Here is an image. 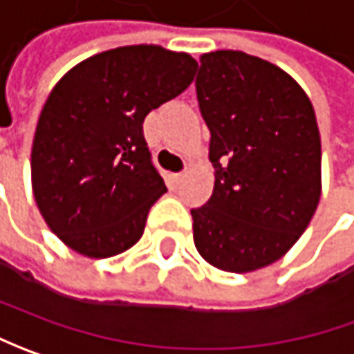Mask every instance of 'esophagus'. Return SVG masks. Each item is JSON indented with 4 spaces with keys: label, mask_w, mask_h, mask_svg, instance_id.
<instances>
[{
    "label": "esophagus",
    "mask_w": 354,
    "mask_h": 354,
    "mask_svg": "<svg viewBox=\"0 0 354 354\" xmlns=\"http://www.w3.org/2000/svg\"><path fill=\"white\" fill-rule=\"evenodd\" d=\"M184 176H186V170H184V172H176V174H174V180H176V182H180V180H182Z\"/></svg>",
    "instance_id": "obj_1"
}]
</instances>
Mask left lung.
I'll return each instance as SVG.
<instances>
[{"label": "left lung", "mask_w": 354, "mask_h": 354, "mask_svg": "<svg viewBox=\"0 0 354 354\" xmlns=\"http://www.w3.org/2000/svg\"><path fill=\"white\" fill-rule=\"evenodd\" d=\"M200 111L209 127L214 194L192 209L201 259L254 272L282 259L322 198V139L308 93L282 68L241 50L200 56Z\"/></svg>", "instance_id": "8db88e82"}]
</instances>
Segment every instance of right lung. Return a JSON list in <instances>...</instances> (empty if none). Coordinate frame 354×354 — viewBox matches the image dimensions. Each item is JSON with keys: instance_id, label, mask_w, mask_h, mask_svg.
Listing matches in <instances>:
<instances>
[{"instance_id": "obj_1", "label": "right lung", "mask_w": 354, "mask_h": 354, "mask_svg": "<svg viewBox=\"0 0 354 354\" xmlns=\"http://www.w3.org/2000/svg\"><path fill=\"white\" fill-rule=\"evenodd\" d=\"M198 62L158 44L93 55L56 82L31 151L39 212L66 247L88 259L131 249L166 192L142 121L184 92Z\"/></svg>"}]
</instances>
